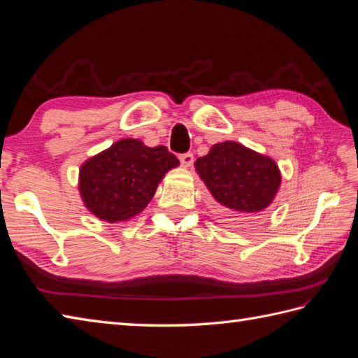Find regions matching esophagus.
I'll return each mask as SVG.
<instances>
[{
	"mask_svg": "<svg viewBox=\"0 0 358 358\" xmlns=\"http://www.w3.org/2000/svg\"><path fill=\"white\" fill-rule=\"evenodd\" d=\"M180 162H181V164L186 166V167L192 166V163H194V154H191V152H186V154H181V155H180Z\"/></svg>",
	"mask_w": 358,
	"mask_h": 358,
	"instance_id": "esophagus-1",
	"label": "esophagus"
}]
</instances>
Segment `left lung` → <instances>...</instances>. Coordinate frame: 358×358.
<instances>
[{"instance_id": "left-lung-1", "label": "left lung", "mask_w": 358, "mask_h": 358, "mask_svg": "<svg viewBox=\"0 0 358 358\" xmlns=\"http://www.w3.org/2000/svg\"><path fill=\"white\" fill-rule=\"evenodd\" d=\"M195 169L222 210L240 218L268 208L281 181L272 158L234 141L212 146L196 159Z\"/></svg>"}]
</instances>
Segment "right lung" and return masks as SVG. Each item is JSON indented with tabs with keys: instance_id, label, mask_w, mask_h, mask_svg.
Instances as JSON below:
<instances>
[{
	"instance_id": "1",
	"label": "right lung",
	"mask_w": 358,
	"mask_h": 358,
	"mask_svg": "<svg viewBox=\"0 0 358 358\" xmlns=\"http://www.w3.org/2000/svg\"><path fill=\"white\" fill-rule=\"evenodd\" d=\"M178 164L166 146L148 148L135 138L120 140L81 166V199L98 218L124 222L148 206L164 173Z\"/></svg>"
}]
</instances>
